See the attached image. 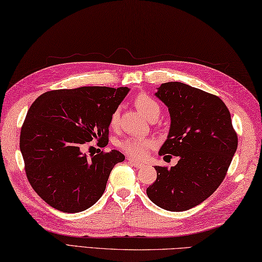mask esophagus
Masks as SVG:
<instances>
[{
    "instance_id": "esophagus-1",
    "label": "esophagus",
    "mask_w": 262,
    "mask_h": 262,
    "mask_svg": "<svg viewBox=\"0 0 262 262\" xmlns=\"http://www.w3.org/2000/svg\"><path fill=\"white\" fill-rule=\"evenodd\" d=\"M127 160H128V163L134 166V167H136V168H142V167H144V166H145L143 163H141V161H137V160H134L133 158H128Z\"/></svg>"
}]
</instances>
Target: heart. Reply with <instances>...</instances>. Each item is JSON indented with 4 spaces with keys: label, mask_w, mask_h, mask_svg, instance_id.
<instances>
[{
    "label": "heart",
    "mask_w": 262,
    "mask_h": 262,
    "mask_svg": "<svg viewBox=\"0 0 262 262\" xmlns=\"http://www.w3.org/2000/svg\"><path fill=\"white\" fill-rule=\"evenodd\" d=\"M135 106L139 108V111L143 115L146 119H158L161 112V107L159 103L156 101V99L152 98L151 96L146 94H140L139 96H136L134 101ZM119 121V111L116 110L112 113L110 123L112 127H116ZM121 149L126 152L127 155L132 157H135V158H142L145 154L149 147L152 145V142L145 139H140V137H127V139L122 140L120 143Z\"/></svg>",
    "instance_id": "1"
}]
</instances>
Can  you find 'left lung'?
Masks as SVG:
<instances>
[{"label":"left lung","mask_w":262,"mask_h":262,"mask_svg":"<svg viewBox=\"0 0 262 262\" xmlns=\"http://www.w3.org/2000/svg\"><path fill=\"white\" fill-rule=\"evenodd\" d=\"M155 96L168 107L170 126L159 155L179 157L170 168L156 166L146 194L157 206L182 212L215 191L237 150L230 112L217 96L182 82H166Z\"/></svg>","instance_id":"8db88e82"}]
</instances>
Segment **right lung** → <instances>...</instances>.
<instances>
[{
	"label": "right lung",
	"instance_id": "obj_1",
	"mask_svg": "<svg viewBox=\"0 0 262 262\" xmlns=\"http://www.w3.org/2000/svg\"><path fill=\"white\" fill-rule=\"evenodd\" d=\"M128 93L127 87L60 89L32 104L19 145L32 188L50 206L78 213L102 197L112 168L125 156L111 150L87 158L82 146L107 140L112 113Z\"/></svg>",
	"mask_w": 262,
	"mask_h": 262
}]
</instances>
